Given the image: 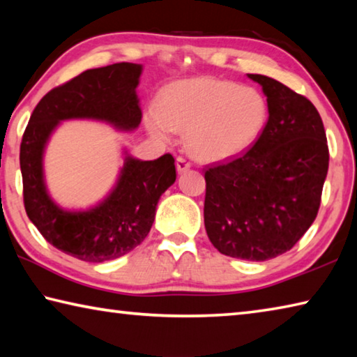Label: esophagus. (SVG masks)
Returning a JSON list of instances; mask_svg holds the SVG:
<instances>
[{"mask_svg":"<svg viewBox=\"0 0 357 357\" xmlns=\"http://www.w3.org/2000/svg\"><path fill=\"white\" fill-rule=\"evenodd\" d=\"M189 168H190V162L187 160L185 157H183V155L176 157V170H178L179 173L189 170Z\"/></svg>","mask_w":357,"mask_h":357,"instance_id":"esophagus-1","label":"esophagus"}]
</instances>
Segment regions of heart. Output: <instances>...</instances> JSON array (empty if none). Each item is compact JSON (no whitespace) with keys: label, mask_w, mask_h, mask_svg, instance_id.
Listing matches in <instances>:
<instances>
[{"label":"heart","mask_w":357,"mask_h":357,"mask_svg":"<svg viewBox=\"0 0 357 357\" xmlns=\"http://www.w3.org/2000/svg\"><path fill=\"white\" fill-rule=\"evenodd\" d=\"M268 121V104L255 88L190 78L164 89L159 108L144 116L149 134L160 142L185 132V148L202 160H225L243 154L258 140Z\"/></svg>","instance_id":"1"}]
</instances>
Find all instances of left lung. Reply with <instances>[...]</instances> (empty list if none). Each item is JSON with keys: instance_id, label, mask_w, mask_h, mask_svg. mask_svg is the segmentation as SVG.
Instances as JSON below:
<instances>
[{"instance_id": "obj_1", "label": "left lung", "mask_w": 357, "mask_h": 357, "mask_svg": "<svg viewBox=\"0 0 357 357\" xmlns=\"http://www.w3.org/2000/svg\"><path fill=\"white\" fill-rule=\"evenodd\" d=\"M261 84L269 118L250 149L204 172V227L223 255L264 261L288 252L321 203L329 149L312 102L274 78Z\"/></svg>"}]
</instances>
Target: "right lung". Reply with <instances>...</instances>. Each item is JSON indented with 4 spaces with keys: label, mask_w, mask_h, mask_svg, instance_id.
I'll use <instances>...</instances> for the list:
<instances>
[{
    "label": "right lung",
    "mask_w": 357,
    "mask_h": 357,
    "mask_svg": "<svg viewBox=\"0 0 357 357\" xmlns=\"http://www.w3.org/2000/svg\"><path fill=\"white\" fill-rule=\"evenodd\" d=\"M142 64L116 63L89 69L48 91L36 105L20 144L23 203L42 236L68 255L89 263L114 259L143 243L153 227L162 193L176 181L172 154L138 160L126 153L116 185L86 211H66L48 195L44 181L45 144L66 119H96L119 130L142 121L137 86Z\"/></svg>",
    "instance_id": "1"
}]
</instances>
